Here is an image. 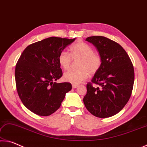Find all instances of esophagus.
Segmentation results:
<instances>
[{"instance_id":"obj_1","label":"esophagus","mask_w":147,"mask_h":147,"mask_svg":"<svg viewBox=\"0 0 147 147\" xmlns=\"http://www.w3.org/2000/svg\"><path fill=\"white\" fill-rule=\"evenodd\" d=\"M79 85H76V84H73V85H72V88H77L78 87Z\"/></svg>"}]
</instances>
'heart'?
<instances>
[{
    "label": "heart",
    "instance_id": "b5f03b06",
    "mask_svg": "<svg viewBox=\"0 0 147 147\" xmlns=\"http://www.w3.org/2000/svg\"><path fill=\"white\" fill-rule=\"evenodd\" d=\"M69 54L62 51L58 57L60 66L64 69H68L72 59H79L77 64L78 69H71L63 76L65 81L79 84L90 76L94 75L99 71L102 64V59L98 53L94 52L93 48L83 42H78L70 47Z\"/></svg>",
    "mask_w": 147,
    "mask_h": 147
}]
</instances>
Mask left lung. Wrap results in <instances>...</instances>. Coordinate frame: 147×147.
Wrapping results in <instances>:
<instances>
[{"label": "left lung", "instance_id": "obj_1", "mask_svg": "<svg viewBox=\"0 0 147 147\" xmlns=\"http://www.w3.org/2000/svg\"><path fill=\"white\" fill-rule=\"evenodd\" d=\"M102 59V64L86 85L83 102L91 114L107 118L123 109L130 98L134 83V69L126 51L118 43L100 36L88 37ZM97 87H93L92 83Z\"/></svg>", "mask_w": 147, "mask_h": 147}]
</instances>
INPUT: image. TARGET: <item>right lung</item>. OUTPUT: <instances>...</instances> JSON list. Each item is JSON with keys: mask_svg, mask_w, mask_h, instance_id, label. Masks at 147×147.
I'll return each mask as SVG.
<instances>
[{"mask_svg": "<svg viewBox=\"0 0 147 147\" xmlns=\"http://www.w3.org/2000/svg\"><path fill=\"white\" fill-rule=\"evenodd\" d=\"M75 40L50 37L29 45L21 55L15 70L17 90L23 105L34 113L53 114L71 90V83L54 81L62 76L59 54Z\"/></svg>", "mask_w": 147, "mask_h": 147, "instance_id": "add662e5", "label": "right lung"}]
</instances>
